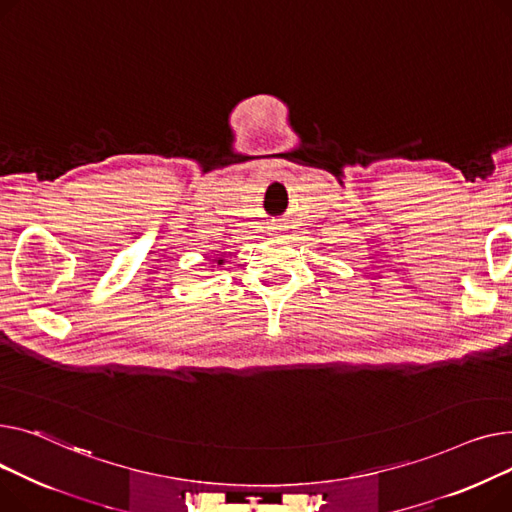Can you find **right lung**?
<instances>
[{
  "label": "right lung",
  "instance_id": "obj_1",
  "mask_svg": "<svg viewBox=\"0 0 512 512\" xmlns=\"http://www.w3.org/2000/svg\"><path fill=\"white\" fill-rule=\"evenodd\" d=\"M217 264H223V260H221V258H219V260H217Z\"/></svg>",
  "mask_w": 512,
  "mask_h": 512
}]
</instances>
